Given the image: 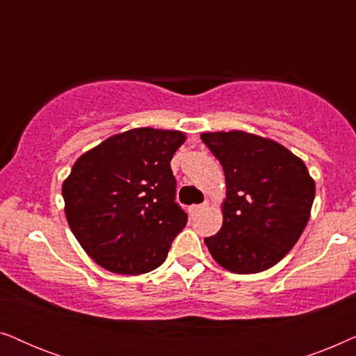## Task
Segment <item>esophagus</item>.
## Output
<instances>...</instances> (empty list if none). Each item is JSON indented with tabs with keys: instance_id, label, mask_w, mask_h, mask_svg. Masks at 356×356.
<instances>
[{
	"instance_id": "34e87169",
	"label": "esophagus",
	"mask_w": 356,
	"mask_h": 356,
	"mask_svg": "<svg viewBox=\"0 0 356 356\" xmlns=\"http://www.w3.org/2000/svg\"><path fill=\"white\" fill-rule=\"evenodd\" d=\"M204 207H207V202L197 204V206H191V207H189V212H191V213H197L199 211H202Z\"/></svg>"
}]
</instances>
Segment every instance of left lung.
<instances>
[{"label": "left lung", "instance_id": "obj_1", "mask_svg": "<svg viewBox=\"0 0 356 356\" xmlns=\"http://www.w3.org/2000/svg\"><path fill=\"white\" fill-rule=\"evenodd\" d=\"M222 163L227 197L220 232L204 238L213 259L235 274H256L285 257L303 233L316 184L303 160L246 131L202 133Z\"/></svg>", "mask_w": 356, "mask_h": 356}]
</instances>
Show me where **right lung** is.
Here are the masks:
<instances>
[{
    "mask_svg": "<svg viewBox=\"0 0 356 356\" xmlns=\"http://www.w3.org/2000/svg\"><path fill=\"white\" fill-rule=\"evenodd\" d=\"M181 131L136 128L76 160L63 181L65 213L84 251L113 274L139 275L167 259L188 222L175 202L172 162Z\"/></svg>",
    "mask_w": 356,
    "mask_h": 356,
    "instance_id": "obj_1",
    "label": "right lung"
}]
</instances>
